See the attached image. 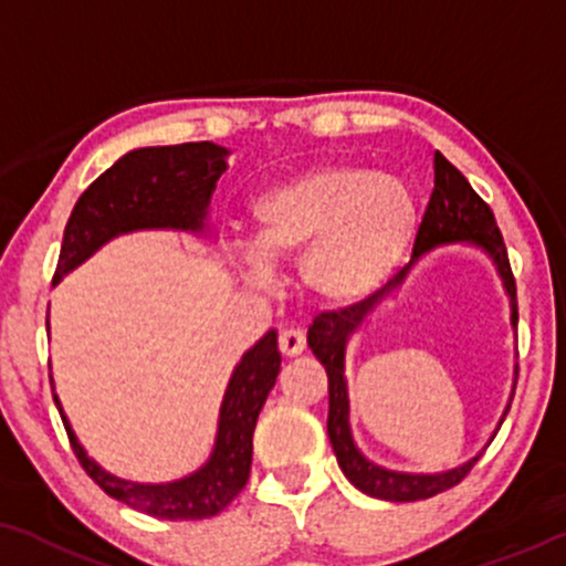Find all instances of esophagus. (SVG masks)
<instances>
[{
	"label": "esophagus",
	"instance_id": "1",
	"mask_svg": "<svg viewBox=\"0 0 566 566\" xmlns=\"http://www.w3.org/2000/svg\"><path fill=\"white\" fill-rule=\"evenodd\" d=\"M279 350H282V356H301L305 350V335L301 329H282L279 332Z\"/></svg>",
	"mask_w": 566,
	"mask_h": 566
}]
</instances>
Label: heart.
I'll return each instance as SVG.
<instances>
[{"label": "heart", "instance_id": "obj_1", "mask_svg": "<svg viewBox=\"0 0 566 566\" xmlns=\"http://www.w3.org/2000/svg\"><path fill=\"white\" fill-rule=\"evenodd\" d=\"M253 248L240 255L250 282L269 276V261L295 258L305 290L335 305L364 301L403 255L417 206L403 181L360 166L303 171L253 202Z\"/></svg>", "mask_w": 566, "mask_h": 566}]
</instances>
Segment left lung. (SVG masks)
Wrapping results in <instances>:
<instances>
[{"label": "left lung", "mask_w": 566, "mask_h": 566, "mask_svg": "<svg viewBox=\"0 0 566 566\" xmlns=\"http://www.w3.org/2000/svg\"><path fill=\"white\" fill-rule=\"evenodd\" d=\"M453 242H469L474 244V248L485 250L490 255V261L495 263V269H499V274L503 279L509 303H512V324L516 326V322H520V313H516V282L493 210H490L488 202L474 192L472 184L467 181V176L461 174L453 163L442 158L440 153H434V189L430 202H427L424 218H421L419 223L417 240H413L411 263H408L406 269H400L382 292L369 295L360 303H353L348 308L318 313V316L313 318V324L308 326V348L313 350V356L322 360L326 377H329V419H326V432H329V442L332 448H335L337 464L343 469L345 478H348L360 493L371 495V499L400 503L432 499V495L442 493V490L459 485L480 459V455H474L467 464L438 474L392 472V469L377 467L358 451L348 421L350 400L348 382H345V345H348L350 335L364 324V318L374 311V305L403 284L406 274L421 255L440 248V244ZM509 408H512V403L506 406L499 424H503Z\"/></svg>", "instance_id": "8db88e82"}]
</instances>
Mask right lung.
Returning a JSON list of instances; mask_svg holds the SVG:
<instances>
[{
	"label": "right lung",
	"instance_id": "1",
	"mask_svg": "<svg viewBox=\"0 0 566 566\" xmlns=\"http://www.w3.org/2000/svg\"><path fill=\"white\" fill-rule=\"evenodd\" d=\"M227 155L229 149L213 142L142 147L126 153L78 197L65 223L52 284H57L67 271L84 263L88 255L97 253L102 244L118 234L139 229H179L200 234L206 229L216 181L227 171ZM279 366H282V356L276 348V332L271 329L244 353L231 374L221 413H218L216 446L210 459L197 472L166 482V485H142V482L120 480L105 472L81 448L57 395L52 392V398L63 417L78 464L107 495L158 520H208L223 512L248 485L255 421L276 382Z\"/></svg>",
	"mask_w": 566,
	"mask_h": 566
}]
</instances>
